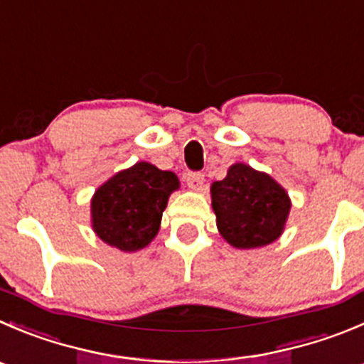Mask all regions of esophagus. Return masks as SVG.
<instances>
[{
    "label": "esophagus",
    "instance_id": "obj_1",
    "mask_svg": "<svg viewBox=\"0 0 364 364\" xmlns=\"http://www.w3.org/2000/svg\"><path fill=\"white\" fill-rule=\"evenodd\" d=\"M185 181L186 185H188V188L200 190L204 185V174H200V172H188V174L185 176Z\"/></svg>",
    "mask_w": 364,
    "mask_h": 364
}]
</instances>
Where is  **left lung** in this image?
Here are the masks:
<instances>
[{"instance_id": "left-lung-1", "label": "left lung", "mask_w": 364, "mask_h": 364, "mask_svg": "<svg viewBox=\"0 0 364 364\" xmlns=\"http://www.w3.org/2000/svg\"><path fill=\"white\" fill-rule=\"evenodd\" d=\"M217 229L235 249H256L276 242L287 228L291 200L267 172L232 164L210 188Z\"/></svg>"}]
</instances>
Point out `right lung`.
Listing matches in <instances>:
<instances>
[{
  "label": "right lung",
  "instance_id": "right-lung-1",
  "mask_svg": "<svg viewBox=\"0 0 364 364\" xmlns=\"http://www.w3.org/2000/svg\"><path fill=\"white\" fill-rule=\"evenodd\" d=\"M176 190H179L178 176L147 161L119 171L90 200L94 232L122 252L144 249L160 231L161 215Z\"/></svg>",
  "mask_w": 364,
  "mask_h": 364
}]
</instances>
